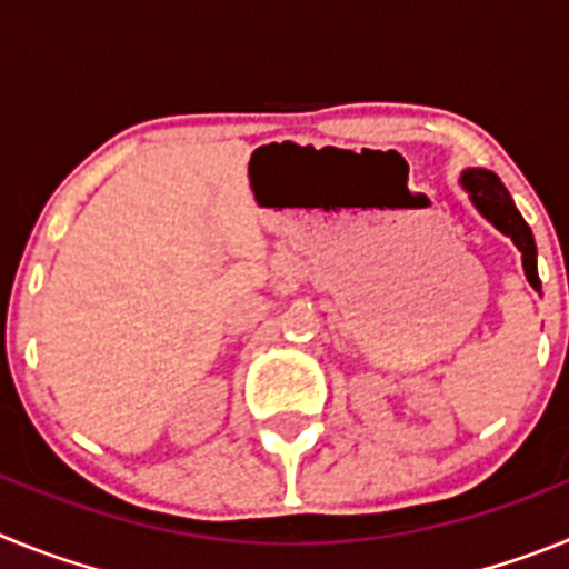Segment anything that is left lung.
<instances>
[{
  "label": "left lung",
  "instance_id": "obj_1",
  "mask_svg": "<svg viewBox=\"0 0 569 569\" xmlns=\"http://www.w3.org/2000/svg\"><path fill=\"white\" fill-rule=\"evenodd\" d=\"M461 182L470 190L472 204H476L501 233L510 236L512 244L521 250V264H525L527 281H530L536 290H541L539 273H536V241H532L530 228H527V222L521 219L516 204H512L510 193H507V188L501 184L499 176L490 173V170H467Z\"/></svg>",
  "mask_w": 569,
  "mask_h": 569
}]
</instances>
